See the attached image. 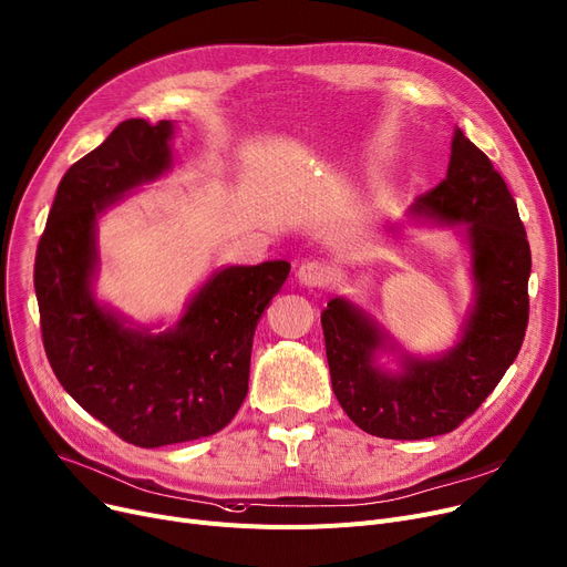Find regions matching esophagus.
<instances>
[{
  "mask_svg": "<svg viewBox=\"0 0 567 567\" xmlns=\"http://www.w3.org/2000/svg\"><path fill=\"white\" fill-rule=\"evenodd\" d=\"M296 278H298L300 285H306V287H326L328 280H330V271H328L323 261L308 259L298 267Z\"/></svg>",
  "mask_w": 567,
  "mask_h": 567,
  "instance_id": "esophagus-1",
  "label": "esophagus"
}]
</instances>
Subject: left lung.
I'll list each match as a JSON object with an SVG mask.
<instances>
[{
	"label": "left lung",
	"mask_w": 567,
	"mask_h": 567,
	"mask_svg": "<svg viewBox=\"0 0 567 567\" xmlns=\"http://www.w3.org/2000/svg\"><path fill=\"white\" fill-rule=\"evenodd\" d=\"M414 216L470 223L476 306L463 339L437 360L405 358L401 373L373 364L383 334L344 298L321 312L332 392L364 433L424 440L458 429L504 379L529 323L532 248L504 177L456 127L446 177Z\"/></svg>",
	"instance_id": "8db88e82"
}]
</instances>
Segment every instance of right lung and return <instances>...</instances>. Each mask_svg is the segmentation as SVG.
Instances as JSON below:
<instances>
[{
  "label": "right lung",
  "mask_w": 567,
  "mask_h": 567,
  "mask_svg": "<svg viewBox=\"0 0 567 567\" xmlns=\"http://www.w3.org/2000/svg\"><path fill=\"white\" fill-rule=\"evenodd\" d=\"M168 121L132 118L63 175L38 241L33 285L43 347L63 390L121 440L155 449L228 426L248 394L259 317L287 261L214 274L173 330L125 328L95 303V220L171 166Z\"/></svg>",
  "instance_id": "right-lung-1"
}]
</instances>
